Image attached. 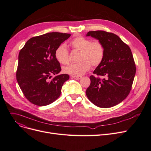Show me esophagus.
I'll return each mask as SVG.
<instances>
[{
  "label": "esophagus",
  "instance_id": "1",
  "mask_svg": "<svg viewBox=\"0 0 151 151\" xmlns=\"http://www.w3.org/2000/svg\"><path fill=\"white\" fill-rule=\"evenodd\" d=\"M72 78H74L75 80H80L82 78V76H72Z\"/></svg>",
  "mask_w": 151,
  "mask_h": 151
}]
</instances>
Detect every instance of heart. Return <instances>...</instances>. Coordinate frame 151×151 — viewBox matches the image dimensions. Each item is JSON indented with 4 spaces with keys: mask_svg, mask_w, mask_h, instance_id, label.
Instances as JSON below:
<instances>
[{
    "mask_svg": "<svg viewBox=\"0 0 151 151\" xmlns=\"http://www.w3.org/2000/svg\"><path fill=\"white\" fill-rule=\"evenodd\" d=\"M70 45L75 50L80 51L78 60L75 64H69L63 68V73L72 76H81L90 70L91 65H99L104 57L105 50L99 41L91 42L89 39L83 36L75 38L70 42ZM55 59L61 64L68 62V50L66 45L62 44L56 48L54 53Z\"/></svg>",
    "mask_w": 151,
    "mask_h": 151,
    "instance_id": "b5f03b06",
    "label": "heart"
}]
</instances>
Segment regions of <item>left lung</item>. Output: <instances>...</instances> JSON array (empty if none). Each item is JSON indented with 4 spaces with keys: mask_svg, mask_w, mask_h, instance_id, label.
Segmentation results:
<instances>
[{
    "mask_svg": "<svg viewBox=\"0 0 151 151\" xmlns=\"http://www.w3.org/2000/svg\"><path fill=\"white\" fill-rule=\"evenodd\" d=\"M91 36L104 45L103 60L92 75L86 91L88 99L95 106L109 108L122 102L129 94L136 73L132 50L117 35L104 31H89Z\"/></svg>",
    "mask_w": 151,
    "mask_h": 151,
    "instance_id": "left-lung-1",
    "label": "left lung"
}]
</instances>
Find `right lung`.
Here are the masks:
<instances>
[{
    "label": "right lung",
    "instance_id": "add662e5",
    "mask_svg": "<svg viewBox=\"0 0 151 151\" xmlns=\"http://www.w3.org/2000/svg\"><path fill=\"white\" fill-rule=\"evenodd\" d=\"M71 36L52 32L33 37L19 51L17 80L26 98L39 106H47L57 99L67 74L57 75L61 71L55 59L56 48ZM56 76L50 80L51 75Z\"/></svg>",
    "mask_w": 151,
    "mask_h": 151
}]
</instances>
